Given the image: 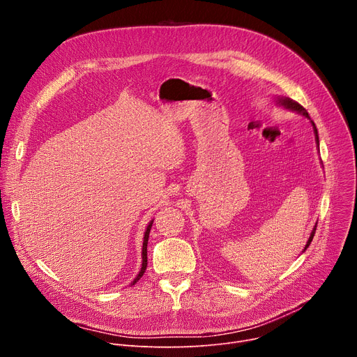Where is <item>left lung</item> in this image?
Instances as JSON below:
<instances>
[{"label":"left lung","instance_id":"8db88e82","mask_svg":"<svg viewBox=\"0 0 357 357\" xmlns=\"http://www.w3.org/2000/svg\"><path fill=\"white\" fill-rule=\"evenodd\" d=\"M275 105H278L280 107H284L285 110H289V112H295V113H298V114H302V116H305L307 119H310V121H311V124H312V128H314V132H315V141H317V145H318V148H319V137H318V130H317V126H315V123L311 120V117L308 116V113H307V110H305L299 103H296L295 100H292V98H289V97H284V96H277L275 97ZM317 225L318 223H315V226H314V229H312V231H311V234H310V238H308V241H307V244H305V247H303V250H302V252H305V250H307L308 247H310V244H311V241H312V238H314V234H315V230H317Z\"/></svg>","mask_w":357,"mask_h":357}]
</instances>
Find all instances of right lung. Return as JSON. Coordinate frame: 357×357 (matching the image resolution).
I'll list each match as a JSON object with an SVG mask.
<instances>
[{
	"label": "right lung",
	"mask_w": 357,
	"mask_h": 357,
	"mask_svg": "<svg viewBox=\"0 0 357 357\" xmlns=\"http://www.w3.org/2000/svg\"><path fill=\"white\" fill-rule=\"evenodd\" d=\"M152 223H154V219H152L149 223H148V226H146V229H145V231H144V240H142V251H141V256H142V263H141V270H139V273L137 274V277L134 278V281L131 282V285H134L142 275H144V273H145V270H146V261H148V259H146V244H148V237H149V231H151V227H152Z\"/></svg>",
	"instance_id": "add662e5"
}]
</instances>
